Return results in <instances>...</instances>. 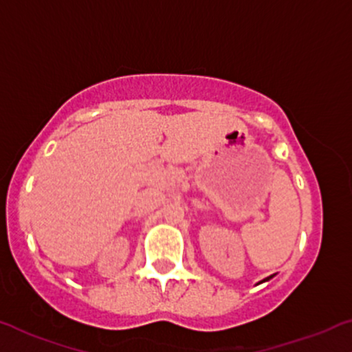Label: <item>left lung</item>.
Wrapping results in <instances>:
<instances>
[{
    "label": "left lung",
    "mask_w": 352,
    "mask_h": 352,
    "mask_svg": "<svg viewBox=\"0 0 352 352\" xmlns=\"http://www.w3.org/2000/svg\"><path fill=\"white\" fill-rule=\"evenodd\" d=\"M265 280H269V277H267V279H265Z\"/></svg>",
    "instance_id": "obj_1"
}]
</instances>
